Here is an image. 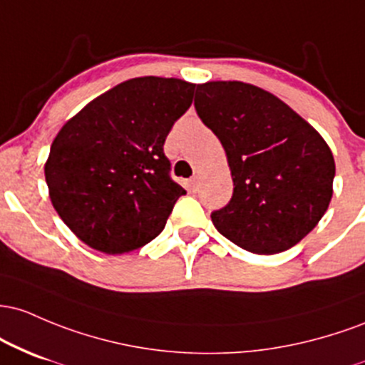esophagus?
Listing matches in <instances>:
<instances>
[{"mask_svg":"<svg viewBox=\"0 0 365 365\" xmlns=\"http://www.w3.org/2000/svg\"><path fill=\"white\" fill-rule=\"evenodd\" d=\"M187 186H190L191 191L198 190V186H200V178H198V175H193V178H191L190 181H187Z\"/></svg>","mask_w":365,"mask_h":365,"instance_id":"34e87169","label":"esophagus"}]
</instances>
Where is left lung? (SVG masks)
Returning a JSON list of instances; mask_svg holds the SVG:
<instances>
[{"label":"left lung","instance_id":"1","mask_svg":"<svg viewBox=\"0 0 365 365\" xmlns=\"http://www.w3.org/2000/svg\"><path fill=\"white\" fill-rule=\"evenodd\" d=\"M195 108L222 143L235 184L231 202L212 212L217 231L259 255L300 243L333 196L324 138L272 93L240 81L198 84Z\"/></svg>","mask_w":365,"mask_h":365}]
</instances>
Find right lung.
Wrapping results in <instances>:
<instances>
[{
    "mask_svg": "<svg viewBox=\"0 0 365 365\" xmlns=\"http://www.w3.org/2000/svg\"><path fill=\"white\" fill-rule=\"evenodd\" d=\"M196 84L136 77L65 122L44 163L55 210L98 252L141 248L165 227L184 187L170 179L163 143L193 103Z\"/></svg>",
    "mask_w": 365,
    "mask_h": 365,
    "instance_id": "add662e5",
    "label": "right lung"
}]
</instances>
